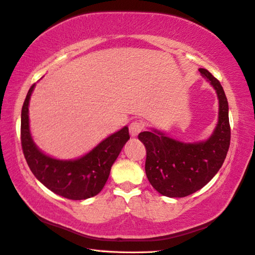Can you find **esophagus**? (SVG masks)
<instances>
[{
	"mask_svg": "<svg viewBox=\"0 0 255 255\" xmlns=\"http://www.w3.org/2000/svg\"><path fill=\"white\" fill-rule=\"evenodd\" d=\"M144 128V124L139 121H133L129 124V133L132 136H136L138 133H141Z\"/></svg>",
	"mask_w": 255,
	"mask_h": 255,
	"instance_id": "34e87169",
	"label": "esophagus"
}]
</instances>
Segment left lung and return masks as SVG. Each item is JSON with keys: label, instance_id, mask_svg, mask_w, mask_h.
<instances>
[{"label": "left lung", "instance_id": "8db88e82", "mask_svg": "<svg viewBox=\"0 0 255 255\" xmlns=\"http://www.w3.org/2000/svg\"><path fill=\"white\" fill-rule=\"evenodd\" d=\"M199 71L214 86L219 98V121L210 138L185 144L157 131L138 134L146 148L145 171L148 181L167 197H186L201 189L218 173L229 150L231 128L226 93L209 71L205 68Z\"/></svg>", "mask_w": 255, "mask_h": 255}]
</instances>
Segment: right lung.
I'll use <instances>...</instances> for the list:
<instances>
[{
  "mask_svg": "<svg viewBox=\"0 0 255 255\" xmlns=\"http://www.w3.org/2000/svg\"><path fill=\"white\" fill-rule=\"evenodd\" d=\"M34 87L35 84L25 98L20 119V143L28 167L41 184L67 199L82 200L98 195L107 183L114 160L128 141V127L79 159L59 160L46 156L36 147L29 133L28 103Z\"/></svg>",
  "mask_w": 255,
  "mask_h": 255,
  "instance_id": "obj_1",
  "label": "right lung"
}]
</instances>
